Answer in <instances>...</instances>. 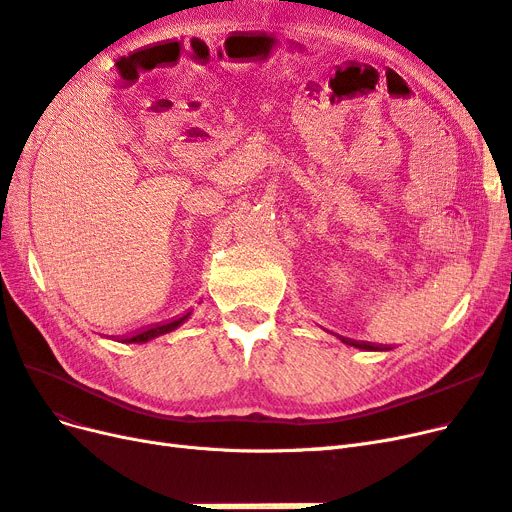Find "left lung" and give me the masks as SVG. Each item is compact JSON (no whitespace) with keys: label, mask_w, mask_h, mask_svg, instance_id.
Here are the masks:
<instances>
[{"label":"left lung","mask_w":512,"mask_h":512,"mask_svg":"<svg viewBox=\"0 0 512 512\" xmlns=\"http://www.w3.org/2000/svg\"><path fill=\"white\" fill-rule=\"evenodd\" d=\"M344 344L349 346H355V349H361V351H391L393 346L389 344H372V342H361V340H351V338H344V336H338Z\"/></svg>","instance_id":"obj_1"}]
</instances>
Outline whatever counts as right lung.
<instances>
[{"instance_id":"obj_1","label":"right lung","mask_w":512,"mask_h":512,"mask_svg":"<svg viewBox=\"0 0 512 512\" xmlns=\"http://www.w3.org/2000/svg\"><path fill=\"white\" fill-rule=\"evenodd\" d=\"M191 312H193V310L185 312V315H180V317H174V319H170V321H163V323H155V325L142 327V329H138V332H131V334H127V336H121L119 342H125V344H144V342H148V340L159 338V336L168 334V332H174L176 327H180V325H183V323L191 317Z\"/></svg>"}]
</instances>
